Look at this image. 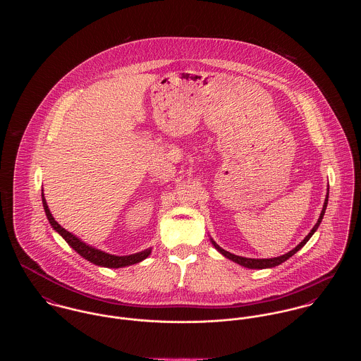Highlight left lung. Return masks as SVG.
<instances>
[{"mask_svg":"<svg viewBox=\"0 0 361 361\" xmlns=\"http://www.w3.org/2000/svg\"><path fill=\"white\" fill-rule=\"evenodd\" d=\"M328 196H329V188H328V190H326V196H325V202H324V206H322V211H321V214H319V218H318V221H317V224L312 226V229L310 231L309 235L295 247V249H292L290 252H288V253H285V255H282V256H278V257H272V258H247V257H242V256H235V255H232V253H229V252H226V250H224L222 247H219L215 242H214V239L212 238H209V240H211V243H212V246L216 249V252L218 253H221L224 257L229 258V259H232L233 262H236V264H239V265H242V267H245V268H250V269H264V268H272V267H276V265H279V264H282L283 261H286L288 258L292 257V256H295L307 242L310 240V238L314 235V232L318 229V226H319V224H321V221H322V218H324V214H325V209H326V204H328Z\"/></svg>","mask_w":361,"mask_h":361,"instance_id":"8db88e82","label":"left lung"}]
</instances>
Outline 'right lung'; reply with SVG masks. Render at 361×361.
Segmentation results:
<instances>
[{"instance_id": "add662e5", "label": "right lung", "mask_w": 361, "mask_h": 361, "mask_svg": "<svg viewBox=\"0 0 361 361\" xmlns=\"http://www.w3.org/2000/svg\"><path fill=\"white\" fill-rule=\"evenodd\" d=\"M42 200H43V207H44V211H46V215H47V219L49 222L51 224L52 229L55 232H58L63 239L65 242L78 253L82 257L86 258L87 261L99 265V267H105V268H122V267H128V265H133V264H137L143 259L150 256L152 253V247L150 249H146L143 252H139V253H135V255H129V256H115V255H109V253H105L103 250L97 249V247H93L87 243H85L80 238H78L76 235H73L72 232L66 231L65 228H62L56 221L55 218L52 216L51 211L47 206V202H46V197H44V193L42 190Z\"/></svg>"}]
</instances>
